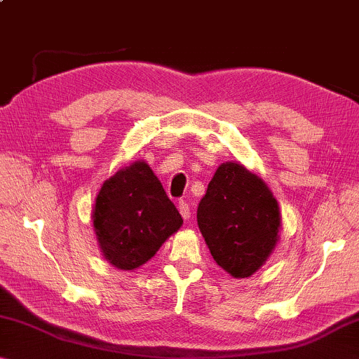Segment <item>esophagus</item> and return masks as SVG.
Segmentation results:
<instances>
[{"label": "esophagus", "instance_id": "34e87169", "mask_svg": "<svg viewBox=\"0 0 359 359\" xmlns=\"http://www.w3.org/2000/svg\"><path fill=\"white\" fill-rule=\"evenodd\" d=\"M178 208H180L181 217H183L184 219H189L191 218V207H189V203H187L186 201H180L178 202Z\"/></svg>", "mask_w": 359, "mask_h": 359}]
</instances>
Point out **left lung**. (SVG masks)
<instances>
[{"instance_id": "8db88e82", "label": "left lung", "mask_w": 359, "mask_h": 359, "mask_svg": "<svg viewBox=\"0 0 359 359\" xmlns=\"http://www.w3.org/2000/svg\"><path fill=\"white\" fill-rule=\"evenodd\" d=\"M197 224L213 260L233 278H249L279 239V205L260 176L226 162L198 203Z\"/></svg>"}]
</instances>
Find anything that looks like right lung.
I'll return each mask as SVG.
<instances>
[{
  "instance_id": "obj_1",
  "label": "right lung",
  "mask_w": 359,
  "mask_h": 359,
  "mask_svg": "<svg viewBox=\"0 0 359 359\" xmlns=\"http://www.w3.org/2000/svg\"><path fill=\"white\" fill-rule=\"evenodd\" d=\"M181 224L180 212L142 161L104 181L93 208L99 249L112 266L125 271L151 260Z\"/></svg>"
}]
</instances>
